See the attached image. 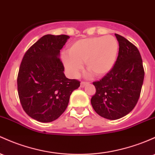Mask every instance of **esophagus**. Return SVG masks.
<instances>
[{"label": "esophagus", "mask_w": 155, "mask_h": 155, "mask_svg": "<svg viewBox=\"0 0 155 155\" xmlns=\"http://www.w3.org/2000/svg\"><path fill=\"white\" fill-rule=\"evenodd\" d=\"M87 84H88V82H84V81H81V84H80V86H81V87H84L86 86Z\"/></svg>", "instance_id": "obj_1"}]
</instances>
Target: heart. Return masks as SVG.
Returning <instances> with one entry per match:
<instances>
[{"mask_svg":"<svg viewBox=\"0 0 155 155\" xmlns=\"http://www.w3.org/2000/svg\"><path fill=\"white\" fill-rule=\"evenodd\" d=\"M119 49L118 42L113 36L95 37L73 42L68 54L62 55V62L68 72L74 77L78 76L85 62L87 76L95 74L101 77L113 69Z\"/></svg>","mask_w":155,"mask_h":155,"instance_id":"b5f03b06","label":"heart"}]
</instances>
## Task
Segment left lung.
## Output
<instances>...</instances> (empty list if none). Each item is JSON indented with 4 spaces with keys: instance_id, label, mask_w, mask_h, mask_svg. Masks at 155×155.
<instances>
[{
    "instance_id": "obj_1",
    "label": "left lung",
    "mask_w": 155,
    "mask_h": 155,
    "mask_svg": "<svg viewBox=\"0 0 155 155\" xmlns=\"http://www.w3.org/2000/svg\"><path fill=\"white\" fill-rule=\"evenodd\" d=\"M115 35L119 43L118 58L113 69L103 79L93 83L96 91L91 98L96 113L109 120L122 118L133 110L144 79L138 49L124 37Z\"/></svg>"
}]
</instances>
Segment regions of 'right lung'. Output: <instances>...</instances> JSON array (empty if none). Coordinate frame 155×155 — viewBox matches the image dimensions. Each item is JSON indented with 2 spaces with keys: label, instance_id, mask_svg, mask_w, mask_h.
Listing matches in <instances>:
<instances>
[{
  "label": "right lung",
  "instance_id": "add662e5",
  "mask_svg": "<svg viewBox=\"0 0 155 155\" xmlns=\"http://www.w3.org/2000/svg\"><path fill=\"white\" fill-rule=\"evenodd\" d=\"M67 35H46L27 51L20 64L18 91L24 111L37 121L57 119L68 104L70 96L80 82L68 79L60 60Z\"/></svg>",
  "mask_w": 155,
  "mask_h": 155
}]
</instances>
